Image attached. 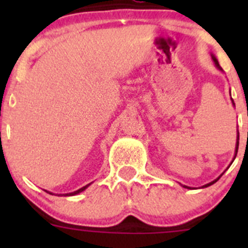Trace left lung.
Returning <instances> with one entry per match:
<instances>
[{
    "label": "left lung",
    "instance_id": "8db88e82",
    "mask_svg": "<svg viewBox=\"0 0 248 248\" xmlns=\"http://www.w3.org/2000/svg\"><path fill=\"white\" fill-rule=\"evenodd\" d=\"M212 59H214V62H215V64H216V67L217 68H220L221 69V67H220V64H218V62H217V59H216V57L215 56H212ZM232 103H233V100H232ZM238 137H240V135H237V143H236V150H235V157H236V155H237V150H238ZM235 157H233V160H235ZM218 179H216V180H214V181H211V183H209V184H206V185H203L202 187H207V186H210V185H212V184H215L216 183V181H217ZM184 187H186V189H191V187H189V186H186V185H183Z\"/></svg>",
    "mask_w": 248,
    "mask_h": 248
}]
</instances>
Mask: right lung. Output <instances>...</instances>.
<instances>
[{
    "label": "right lung",
    "instance_id": "obj_1",
    "mask_svg": "<svg viewBox=\"0 0 248 248\" xmlns=\"http://www.w3.org/2000/svg\"><path fill=\"white\" fill-rule=\"evenodd\" d=\"M91 185V184H88V185H85V186H83L82 189H79V190H77V191H74V192H71V194H67L68 196H73V195H77V194H79V192H82V191H84L85 189H87V187H88V186Z\"/></svg>",
    "mask_w": 248,
    "mask_h": 248
}]
</instances>
